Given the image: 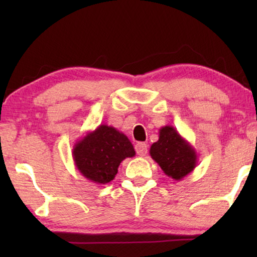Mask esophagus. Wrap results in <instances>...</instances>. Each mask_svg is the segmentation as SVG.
<instances>
[{"label":"esophagus","mask_w":257,"mask_h":257,"mask_svg":"<svg viewBox=\"0 0 257 257\" xmlns=\"http://www.w3.org/2000/svg\"><path fill=\"white\" fill-rule=\"evenodd\" d=\"M147 151H149V146L145 143H138L136 145V152L137 154H139L140 157H144L147 154Z\"/></svg>","instance_id":"obj_1"}]
</instances>
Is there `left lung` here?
<instances>
[{"label":"left lung","mask_w":257,"mask_h":257,"mask_svg":"<svg viewBox=\"0 0 257 257\" xmlns=\"http://www.w3.org/2000/svg\"><path fill=\"white\" fill-rule=\"evenodd\" d=\"M150 156L167 177L177 181L193 172L198 164L194 147L170 125L159 130V139L151 146Z\"/></svg>","instance_id":"8db88e82"}]
</instances>
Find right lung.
Here are the masks:
<instances>
[{"label": "right lung", "mask_w": 257, "mask_h": 257, "mask_svg": "<svg viewBox=\"0 0 257 257\" xmlns=\"http://www.w3.org/2000/svg\"><path fill=\"white\" fill-rule=\"evenodd\" d=\"M135 156L136 151L127 137L105 124L87 132L72 149L77 170L84 178L98 185L113 180L121 161Z\"/></svg>", "instance_id": "add662e5"}]
</instances>
